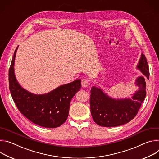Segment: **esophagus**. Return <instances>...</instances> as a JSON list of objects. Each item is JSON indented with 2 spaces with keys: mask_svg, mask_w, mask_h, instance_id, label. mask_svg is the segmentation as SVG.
<instances>
[{
  "mask_svg": "<svg viewBox=\"0 0 159 159\" xmlns=\"http://www.w3.org/2000/svg\"><path fill=\"white\" fill-rule=\"evenodd\" d=\"M81 84L83 87H84V88L88 87L89 86V81L86 79H83L81 80Z\"/></svg>",
  "mask_w": 159,
  "mask_h": 159,
  "instance_id": "1",
  "label": "esophagus"
}]
</instances>
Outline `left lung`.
I'll return each mask as SVG.
<instances>
[{
  "mask_svg": "<svg viewBox=\"0 0 159 159\" xmlns=\"http://www.w3.org/2000/svg\"><path fill=\"white\" fill-rule=\"evenodd\" d=\"M136 68L144 76L136 79L138 89L131 98H113L97 86H92L90 95V111L93 120L99 126L115 127L126 124L137 114L146 97V83L149 79V67L145 56L141 55Z\"/></svg>",
  "mask_w": 159,
  "mask_h": 159,
  "instance_id": "left-lung-1",
  "label": "left lung"
}]
</instances>
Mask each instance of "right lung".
<instances>
[{
    "label": "right lung",
    "mask_w": 159,
    "mask_h": 159,
    "mask_svg": "<svg viewBox=\"0 0 159 159\" xmlns=\"http://www.w3.org/2000/svg\"><path fill=\"white\" fill-rule=\"evenodd\" d=\"M17 47L9 70V90L16 106L28 119L42 127L55 128L67 120L70 102L81 88V80L61 85L46 94H33L17 82L14 74Z\"/></svg>",
    "instance_id": "right-lung-1"
}]
</instances>
